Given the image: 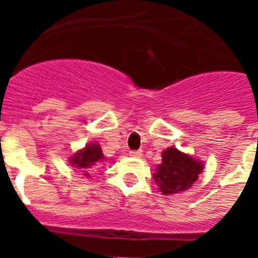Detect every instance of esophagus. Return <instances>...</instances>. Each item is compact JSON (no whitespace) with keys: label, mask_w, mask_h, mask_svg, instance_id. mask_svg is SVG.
Segmentation results:
<instances>
[{"label":"esophagus","mask_w":258,"mask_h":258,"mask_svg":"<svg viewBox=\"0 0 258 258\" xmlns=\"http://www.w3.org/2000/svg\"><path fill=\"white\" fill-rule=\"evenodd\" d=\"M129 154H131V156H133V157H141V156H142V151H141V150H133V151H131Z\"/></svg>","instance_id":"34e87169"}]
</instances>
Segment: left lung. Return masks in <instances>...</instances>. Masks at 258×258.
I'll return each instance as SVG.
<instances>
[{
    "instance_id": "obj_1",
    "label": "left lung",
    "mask_w": 258,
    "mask_h": 258,
    "mask_svg": "<svg viewBox=\"0 0 258 258\" xmlns=\"http://www.w3.org/2000/svg\"><path fill=\"white\" fill-rule=\"evenodd\" d=\"M161 159L163 163L157 165L154 178L164 195L178 194L190 188L204 168L200 161L174 147L164 150Z\"/></svg>"
}]
</instances>
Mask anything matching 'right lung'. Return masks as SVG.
Returning a JSON list of instances; mask_svg holds the SVG:
<instances>
[{"label": "right lung", "instance_id": "right-lung-1", "mask_svg": "<svg viewBox=\"0 0 258 258\" xmlns=\"http://www.w3.org/2000/svg\"><path fill=\"white\" fill-rule=\"evenodd\" d=\"M103 159L104 156L101 146L98 143H90V145L86 146L85 149L77 151L74 156L71 157L70 163L77 166L79 169H83L85 172L84 174L89 177V169Z\"/></svg>", "mask_w": 258, "mask_h": 258}]
</instances>
